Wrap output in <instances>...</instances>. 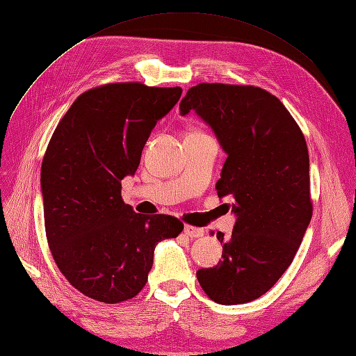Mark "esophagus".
Returning <instances> with one entry per match:
<instances>
[{"label":"esophagus","instance_id":"esophagus-1","mask_svg":"<svg viewBox=\"0 0 356 356\" xmlns=\"http://www.w3.org/2000/svg\"><path fill=\"white\" fill-rule=\"evenodd\" d=\"M184 234H186L190 238H200V236L204 235V231L200 229V227H194V226L186 225V226H184Z\"/></svg>","mask_w":356,"mask_h":356}]
</instances>
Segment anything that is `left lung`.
<instances>
[{"mask_svg":"<svg viewBox=\"0 0 356 356\" xmlns=\"http://www.w3.org/2000/svg\"><path fill=\"white\" fill-rule=\"evenodd\" d=\"M179 111H194L227 154L216 190L234 198L236 216L229 238L216 234L223 260L198 270V283L218 304L251 302L286 272L312 216L304 134L276 96L254 86L197 84Z\"/></svg>","mask_w":356,"mask_h":356,"instance_id":"left-lung-1","label":"left lung"}]
</instances>
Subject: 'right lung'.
I'll use <instances>...</instances> for the list:
<instances>
[{"label":"right lung","instance_id":"1","mask_svg":"<svg viewBox=\"0 0 356 356\" xmlns=\"http://www.w3.org/2000/svg\"><path fill=\"white\" fill-rule=\"evenodd\" d=\"M181 93L141 83L90 89L51 137L40 169L48 244L65 279L92 300L134 298L146 285L156 245L184 229L172 216L138 215L121 197V179L134 175L156 122Z\"/></svg>","mask_w":356,"mask_h":356}]
</instances>
